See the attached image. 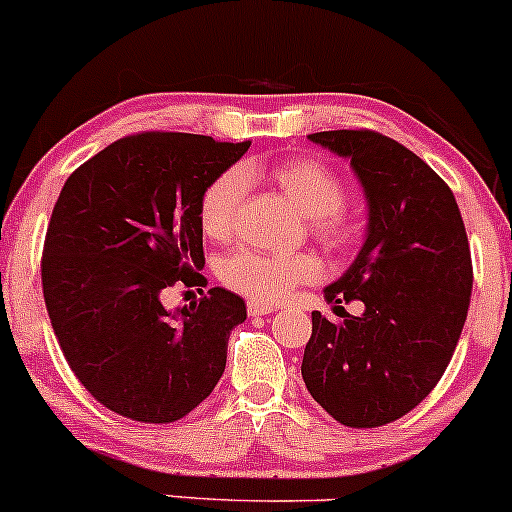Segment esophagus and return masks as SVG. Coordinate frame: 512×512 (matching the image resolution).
I'll use <instances>...</instances> for the list:
<instances>
[{"label":"esophagus","mask_w":512,"mask_h":512,"mask_svg":"<svg viewBox=\"0 0 512 512\" xmlns=\"http://www.w3.org/2000/svg\"><path fill=\"white\" fill-rule=\"evenodd\" d=\"M275 304H268V302H261V300H249L246 302V312L251 314V317H258V314H271L275 312Z\"/></svg>","instance_id":"esophagus-1"}]
</instances>
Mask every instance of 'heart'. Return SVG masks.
Segmentation results:
<instances>
[{
  "instance_id": "1",
  "label": "heart",
  "mask_w": 512,
  "mask_h": 512,
  "mask_svg": "<svg viewBox=\"0 0 512 512\" xmlns=\"http://www.w3.org/2000/svg\"><path fill=\"white\" fill-rule=\"evenodd\" d=\"M254 166H232L217 174L200 195V227L210 239L225 241L237 227L239 208L249 191ZM280 193L309 217V229L329 249H343L355 237V215L346 208V188L336 171L319 159L295 157L275 164L268 171ZM319 275V263L307 254L275 256L263 251L244 249L225 258L222 280L234 290L251 297L285 295L290 287L309 283Z\"/></svg>"
}]
</instances>
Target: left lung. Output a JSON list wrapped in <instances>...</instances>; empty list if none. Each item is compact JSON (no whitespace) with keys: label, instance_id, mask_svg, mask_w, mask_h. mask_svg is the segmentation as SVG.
Wrapping results in <instances>:
<instances>
[{"label":"left lung","instance_id":"1","mask_svg":"<svg viewBox=\"0 0 512 512\" xmlns=\"http://www.w3.org/2000/svg\"><path fill=\"white\" fill-rule=\"evenodd\" d=\"M350 159L367 203L365 244L326 302L360 300V317L312 312L302 380L329 416L377 428L416 409L455 353L472 297V254L450 186L421 157L372 130L307 135Z\"/></svg>","mask_w":512,"mask_h":512}]
</instances>
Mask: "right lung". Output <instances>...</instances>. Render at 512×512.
I'll list each match as a JSON object with an SVG mask.
<instances>
[{
	"instance_id": "obj_1",
	"label": "right lung",
	"mask_w": 512,
	"mask_h": 512,
	"mask_svg": "<svg viewBox=\"0 0 512 512\" xmlns=\"http://www.w3.org/2000/svg\"><path fill=\"white\" fill-rule=\"evenodd\" d=\"M249 145L140 132L62 186L40 261L43 297L72 372L106 409L174 423L220 382L244 300L210 287L169 312L162 292L205 285L200 195Z\"/></svg>"
}]
</instances>
